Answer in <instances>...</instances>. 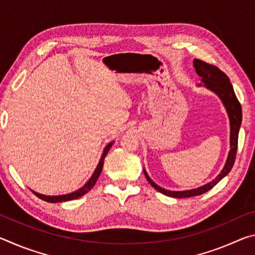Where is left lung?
<instances>
[{
    "mask_svg": "<svg viewBox=\"0 0 255 255\" xmlns=\"http://www.w3.org/2000/svg\"><path fill=\"white\" fill-rule=\"evenodd\" d=\"M193 66L196 68L197 74L201 77V82L204 83V85L207 89L210 90V91L217 94L222 102L224 103V107L226 108L231 124V149L230 153H228L225 166H224L221 173L216 176L215 180L210 181L209 183H207L197 189L185 190V191H170V190L163 189L155 183L154 181H152V179L149 178L148 174L146 173V171L144 170V174L149 184L152 185L154 189H156L157 191L163 193V195L172 198H189L199 196L207 192L211 188H214L224 176H226L230 173L236 158L237 140H239V131L242 124V108L241 103L237 100V98L235 96L234 89H233V85L231 84L230 79H228V76L225 73L219 70L217 66L211 65V64L204 62V60L193 59ZM199 85H201V83Z\"/></svg>",
    "mask_w": 255,
    "mask_h": 255,
    "instance_id": "left-lung-1",
    "label": "left lung"
}]
</instances>
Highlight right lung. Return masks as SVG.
Listing matches in <instances>:
<instances>
[{
	"label": "right lung",
	"instance_id": "obj_1",
	"mask_svg": "<svg viewBox=\"0 0 255 255\" xmlns=\"http://www.w3.org/2000/svg\"><path fill=\"white\" fill-rule=\"evenodd\" d=\"M112 144H114V141H111V143L108 144L106 147H105V149H103V153L101 155L100 162H99L96 171H94V173L92 174V176H91V178H90V180L88 181V182H86L81 189L76 190V191L72 192V193H67V195H62V196H45V195H40V193H38L36 191H32V192L38 198H40L41 200H45L47 202L70 201V200H74V199H77V198L84 196L85 193H88L90 190H91L94 187V184H96L98 178H99V176H100L101 171H102V167H103V162H105V157L107 156V154H108V152H109V149H110V147L112 146Z\"/></svg>",
	"mask_w": 255,
	"mask_h": 255
}]
</instances>
